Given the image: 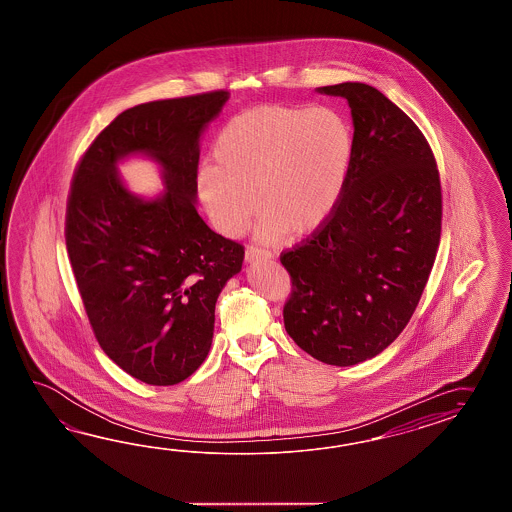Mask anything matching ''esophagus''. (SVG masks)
<instances>
[{
	"mask_svg": "<svg viewBox=\"0 0 512 512\" xmlns=\"http://www.w3.org/2000/svg\"><path fill=\"white\" fill-rule=\"evenodd\" d=\"M268 259H272V253L270 251L259 250V248H248L246 250V262H259V261H268Z\"/></svg>",
	"mask_w": 512,
	"mask_h": 512,
	"instance_id": "1",
	"label": "esophagus"
}]
</instances>
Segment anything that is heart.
I'll list each match as a JSON object with an SVG mask.
<instances>
[{"instance_id":"obj_1","label":"heart","mask_w":512,"mask_h":512,"mask_svg":"<svg viewBox=\"0 0 512 512\" xmlns=\"http://www.w3.org/2000/svg\"><path fill=\"white\" fill-rule=\"evenodd\" d=\"M353 151V129L337 109L257 105L218 133L216 164L201 166L198 194L225 235H237L248 224L253 199L262 211L261 240L277 242L287 231L305 235L337 207Z\"/></svg>"}]
</instances>
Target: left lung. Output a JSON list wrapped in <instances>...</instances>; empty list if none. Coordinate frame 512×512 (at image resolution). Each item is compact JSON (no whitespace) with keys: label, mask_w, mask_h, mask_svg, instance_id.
<instances>
[{"label":"left lung","mask_w":512,"mask_h":512,"mask_svg":"<svg viewBox=\"0 0 512 512\" xmlns=\"http://www.w3.org/2000/svg\"><path fill=\"white\" fill-rule=\"evenodd\" d=\"M316 90L348 100L355 151L337 207L281 255L292 281L283 318L311 357L353 366L387 349L422 298L440 242V177L422 131L377 88Z\"/></svg>","instance_id":"1"}]
</instances>
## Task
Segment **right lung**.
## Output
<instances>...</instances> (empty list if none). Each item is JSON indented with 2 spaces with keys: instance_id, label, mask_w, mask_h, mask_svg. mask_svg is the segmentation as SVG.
<instances>
[{
  "instance_id": "add662e5",
  "label": "right lung",
  "mask_w": 512,
  "mask_h": 512,
  "mask_svg": "<svg viewBox=\"0 0 512 512\" xmlns=\"http://www.w3.org/2000/svg\"><path fill=\"white\" fill-rule=\"evenodd\" d=\"M229 92L150 101L118 114L77 166L66 248L101 348L138 381L168 387L207 359L214 307L244 248L198 211L200 140ZM146 156L164 192L131 193L117 164Z\"/></svg>"
}]
</instances>
